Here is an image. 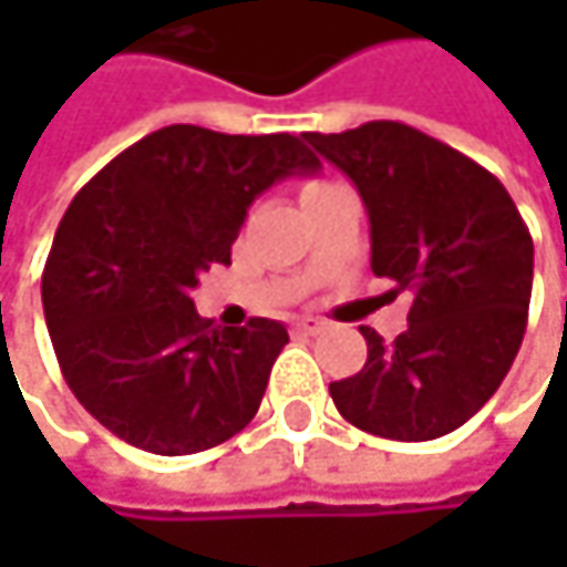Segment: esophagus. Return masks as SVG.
I'll use <instances>...</instances> for the list:
<instances>
[{
	"label": "esophagus",
	"mask_w": 567,
	"mask_h": 567,
	"mask_svg": "<svg viewBox=\"0 0 567 567\" xmlns=\"http://www.w3.org/2000/svg\"><path fill=\"white\" fill-rule=\"evenodd\" d=\"M328 328V321H321V318H301V321H295V331L298 334H321Z\"/></svg>",
	"instance_id": "1"
}]
</instances>
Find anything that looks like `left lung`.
<instances>
[{
    "instance_id": "obj_1",
    "label": "left lung",
    "mask_w": 567,
    "mask_h": 567,
    "mask_svg": "<svg viewBox=\"0 0 567 567\" xmlns=\"http://www.w3.org/2000/svg\"><path fill=\"white\" fill-rule=\"evenodd\" d=\"M305 141L344 171L371 219V269L410 291L406 331L361 328L368 361L328 391L364 433L423 443L463 426L499 391L532 298V236L506 186L450 144L368 121Z\"/></svg>"
}]
</instances>
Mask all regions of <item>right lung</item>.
Instances as JSON below:
<instances>
[{
	"mask_svg": "<svg viewBox=\"0 0 567 567\" xmlns=\"http://www.w3.org/2000/svg\"><path fill=\"white\" fill-rule=\"evenodd\" d=\"M315 171L295 134L171 124L78 189L42 272V305L58 368L101 426L137 450L186 456L256 416L285 324L213 328L189 295L229 262L262 189Z\"/></svg>",
	"mask_w": 567,
	"mask_h": 567,
	"instance_id": "add662e5",
	"label": "right lung"
}]
</instances>
